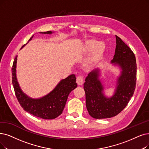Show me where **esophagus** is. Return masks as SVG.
Wrapping results in <instances>:
<instances>
[{"label": "esophagus", "instance_id": "obj_1", "mask_svg": "<svg viewBox=\"0 0 149 149\" xmlns=\"http://www.w3.org/2000/svg\"><path fill=\"white\" fill-rule=\"evenodd\" d=\"M83 82H84V78H83V77L81 76H78V77L76 78V83L78 84V85L81 86L83 84Z\"/></svg>", "mask_w": 149, "mask_h": 149}]
</instances>
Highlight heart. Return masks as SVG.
<instances>
[{
    "instance_id": "b5f03b06",
    "label": "heart",
    "mask_w": 149,
    "mask_h": 149,
    "mask_svg": "<svg viewBox=\"0 0 149 149\" xmlns=\"http://www.w3.org/2000/svg\"><path fill=\"white\" fill-rule=\"evenodd\" d=\"M84 49L86 52H92L91 56L87 60L86 67L91 68L98 63L103 58L106 51V47L104 43L100 42L93 39L86 40L84 44Z\"/></svg>"
}]
</instances>
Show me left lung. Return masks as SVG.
Returning a JSON list of instances; mask_svg holds the SVG:
<instances>
[{
	"label": "left lung",
	"instance_id": "1",
	"mask_svg": "<svg viewBox=\"0 0 149 149\" xmlns=\"http://www.w3.org/2000/svg\"><path fill=\"white\" fill-rule=\"evenodd\" d=\"M116 47L111 63L121 68L117 78L114 94L106 97L104 87L99 79L100 70L96 69L88 73L85 79L84 89L88 114L93 118H111L117 116L126 107L133 97L136 83V62L133 52L120 38L116 35Z\"/></svg>",
	"mask_w": 149,
	"mask_h": 149
}]
</instances>
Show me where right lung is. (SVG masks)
Listing matches in <instances>:
<instances>
[{"label": "right lung", "instance_id": "right-lung-1", "mask_svg": "<svg viewBox=\"0 0 149 149\" xmlns=\"http://www.w3.org/2000/svg\"><path fill=\"white\" fill-rule=\"evenodd\" d=\"M51 31L40 32L43 34H51ZM33 36L28 41H31ZM23 45L21 49L26 45ZM17 56L13 62L12 72V83L16 97L23 109L26 112L43 119H54L60 116L65 108L70 93L77 87L76 76L71 74L62 79L49 93L40 98L34 99L28 97L20 88L16 78Z\"/></svg>", "mask_w": 149, "mask_h": 149}]
</instances>
